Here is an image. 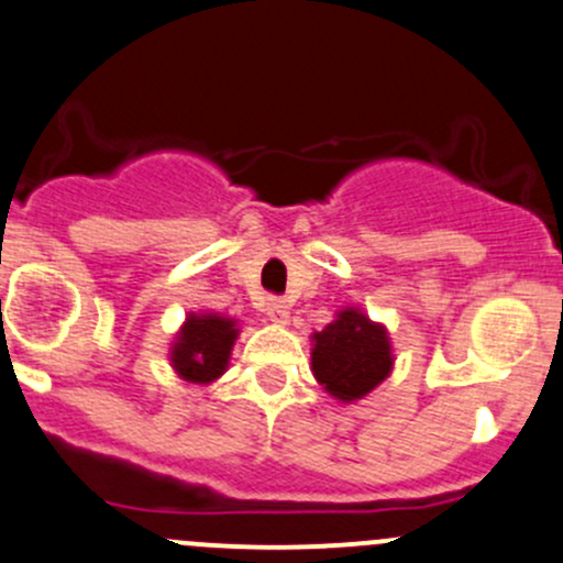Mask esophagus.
I'll list each match as a JSON object with an SVG mask.
<instances>
[{
  "mask_svg": "<svg viewBox=\"0 0 563 563\" xmlns=\"http://www.w3.org/2000/svg\"><path fill=\"white\" fill-rule=\"evenodd\" d=\"M265 313H268V319L274 324H287L289 322V308H287V303H284V300L271 298L268 303H265Z\"/></svg>",
  "mask_w": 563,
  "mask_h": 563,
  "instance_id": "obj_1",
  "label": "esophagus"
}]
</instances>
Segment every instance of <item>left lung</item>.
<instances>
[{
	"label": "left lung",
	"instance_id": "left-lung-1",
	"mask_svg": "<svg viewBox=\"0 0 563 563\" xmlns=\"http://www.w3.org/2000/svg\"><path fill=\"white\" fill-rule=\"evenodd\" d=\"M395 367L391 338L362 308L346 306L311 335V371L332 400L352 405L371 395Z\"/></svg>",
	"mask_w": 563,
	"mask_h": 563
}]
</instances>
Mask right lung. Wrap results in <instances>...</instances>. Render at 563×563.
<instances>
[{"mask_svg": "<svg viewBox=\"0 0 563 563\" xmlns=\"http://www.w3.org/2000/svg\"><path fill=\"white\" fill-rule=\"evenodd\" d=\"M239 332V322L233 317H222L214 311H190L168 349V362H172L174 373L187 384L198 386L217 380L231 365Z\"/></svg>", "mask_w": 563, "mask_h": 563, "instance_id": "right-lung-1", "label": "right lung"}]
</instances>
